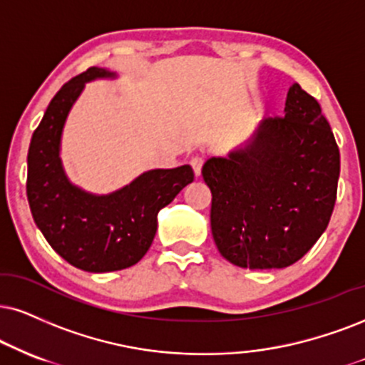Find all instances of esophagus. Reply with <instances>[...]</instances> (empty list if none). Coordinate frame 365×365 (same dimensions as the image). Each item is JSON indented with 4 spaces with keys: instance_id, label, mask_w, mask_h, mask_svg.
<instances>
[{
    "instance_id": "34e87169",
    "label": "esophagus",
    "mask_w": 365,
    "mask_h": 365,
    "mask_svg": "<svg viewBox=\"0 0 365 365\" xmlns=\"http://www.w3.org/2000/svg\"><path fill=\"white\" fill-rule=\"evenodd\" d=\"M191 168L195 170V175H201V169H203V157H192L191 159Z\"/></svg>"
}]
</instances>
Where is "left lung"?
Instances as JSON below:
<instances>
[{
    "label": "left lung",
    "instance_id": "left-lung-1",
    "mask_svg": "<svg viewBox=\"0 0 365 365\" xmlns=\"http://www.w3.org/2000/svg\"><path fill=\"white\" fill-rule=\"evenodd\" d=\"M201 174L220 254L238 267L282 269L327 230L340 152L318 101L294 83L284 116L264 118L244 145L211 157Z\"/></svg>",
    "mask_w": 365,
    "mask_h": 365
}]
</instances>
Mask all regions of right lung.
Instances as JSON below:
<instances>
[{
    "mask_svg": "<svg viewBox=\"0 0 365 365\" xmlns=\"http://www.w3.org/2000/svg\"><path fill=\"white\" fill-rule=\"evenodd\" d=\"M116 73L89 67L58 89L29 148L26 196L45 240L74 267L111 272L137 264L150 249L157 215L192 182L191 165L152 169L108 195H93L67 178L61 140L67 115L86 83L115 79Z\"/></svg>",
    "mask_w": 365,
    "mask_h": 365,
    "instance_id": "right-lung-1",
    "label": "right lung"
}]
</instances>
